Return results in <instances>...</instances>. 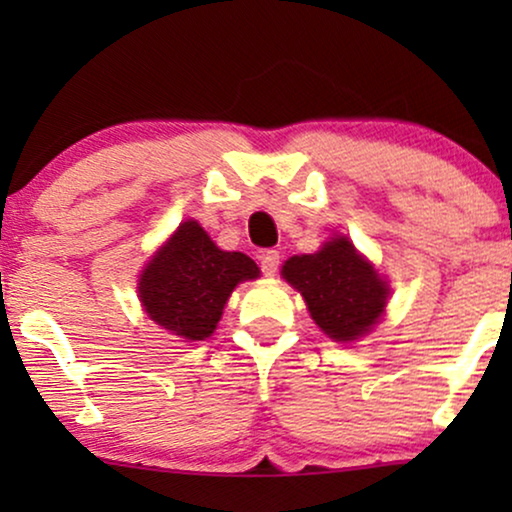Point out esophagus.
<instances>
[{"label": "esophagus", "mask_w": 512, "mask_h": 512, "mask_svg": "<svg viewBox=\"0 0 512 512\" xmlns=\"http://www.w3.org/2000/svg\"><path fill=\"white\" fill-rule=\"evenodd\" d=\"M279 261H282V256H279V251L275 249H268L265 254L261 256V270L263 275H275L279 270Z\"/></svg>", "instance_id": "obj_1"}]
</instances>
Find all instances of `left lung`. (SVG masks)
<instances>
[{
    "instance_id": "1",
    "label": "left lung",
    "mask_w": 512,
    "mask_h": 512,
    "mask_svg": "<svg viewBox=\"0 0 512 512\" xmlns=\"http://www.w3.org/2000/svg\"><path fill=\"white\" fill-rule=\"evenodd\" d=\"M282 275L303 293L321 331L338 342L368 333L387 305V284L347 237H333L317 254L289 258Z\"/></svg>"
}]
</instances>
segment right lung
Listing matches in <instances>:
<instances>
[{
  "label": "right lung",
  "mask_w": 512,
  "mask_h": 512,
  "mask_svg": "<svg viewBox=\"0 0 512 512\" xmlns=\"http://www.w3.org/2000/svg\"><path fill=\"white\" fill-rule=\"evenodd\" d=\"M258 265L240 251H221L200 228L186 221L153 256L139 279V300L158 326L184 340H205L219 324L223 305Z\"/></svg>",
  "instance_id": "add662e5"
}]
</instances>
